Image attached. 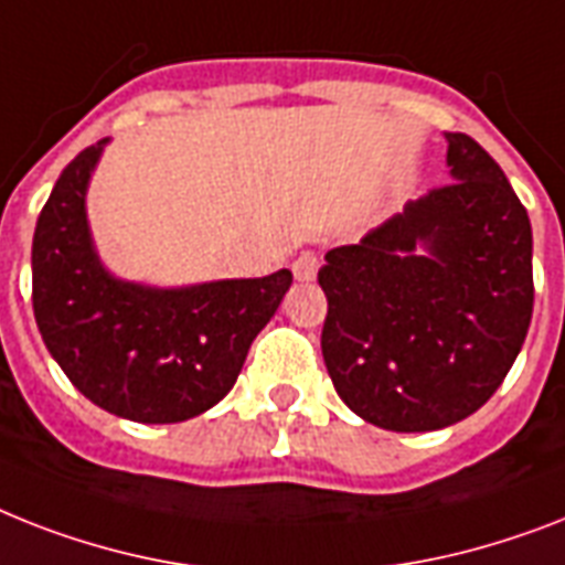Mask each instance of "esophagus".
<instances>
[{
    "label": "esophagus",
    "instance_id": "esophagus-1",
    "mask_svg": "<svg viewBox=\"0 0 565 565\" xmlns=\"http://www.w3.org/2000/svg\"><path fill=\"white\" fill-rule=\"evenodd\" d=\"M316 273H319V258L313 252H301L296 260H292V275L298 281H313Z\"/></svg>",
    "mask_w": 565,
    "mask_h": 565
}]
</instances>
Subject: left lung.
Masks as SVG:
<instances>
[{"mask_svg": "<svg viewBox=\"0 0 565 565\" xmlns=\"http://www.w3.org/2000/svg\"><path fill=\"white\" fill-rule=\"evenodd\" d=\"M452 182L324 255L322 354L362 420L433 433L502 386L534 310L531 220L490 153L444 132Z\"/></svg>", "mask_w": 565, "mask_h": 565, "instance_id": "8db88e82", "label": "left lung"}]
</instances>
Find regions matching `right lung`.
<instances>
[{
	"mask_svg": "<svg viewBox=\"0 0 565 565\" xmlns=\"http://www.w3.org/2000/svg\"><path fill=\"white\" fill-rule=\"evenodd\" d=\"M107 145L77 153L40 211L31 246L36 328L72 386L95 406L136 424H179L232 392L292 273L185 287L109 273L86 214L89 179Z\"/></svg>",
	"mask_w": 565,
	"mask_h": 565,
	"instance_id": "add662e5",
	"label": "right lung"
}]
</instances>
